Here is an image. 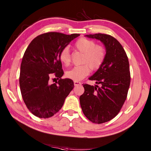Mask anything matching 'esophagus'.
I'll return each mask as SVG.
<instances>
[{
	"label": "esophagus",
	"instance_id": "1",
	"mask_svg": "<svg viewBox=\"0 0 151 151\" xmlns=\"http://www.w3.org/2000/svg\"><path fill=\"white\" fill-rule=\"evenodd\" d=\"M81 83L80 82H78V81H75L74 82V85H75V86H78V85H81Z\"/></svg>",
	"mask_w": 151,
	"mask_h": 151
}]
</instances>
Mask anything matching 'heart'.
Wrapping results in <instances>:
<instances>
[{
	"instance_id": "heart-1",
	"label": "heart",
	"mask_w": 151,
	"mask_h": 151,
	"mask_svg": "<svg viewBox=\"0 0 151 151\" xmlns=\"http://www.w3.org/2000/svg\"><path fill=\"white\" fill-rule=\"evenodd\" d=\"M76 49L84 53L82 63L75 66L66 73L67 78L74 81H80L87 76L93 70H97L102 65L106 57V50L103 46L97 45L95 41L81 37L75 43ZM60 60L64 65H68L71 60L69 49L64 47L60 52Z\"/></svg>"
}]
</instances>
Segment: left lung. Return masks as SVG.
Wrapping results in <instances>:
<instances>
[{"instance_id":"1","label":"left lung","mask_w":151,"mask_h":151,"mask_svg":"<svg viewBox=\"0 0 151 151\" xmlns=\"http://www.w3.org/2000/svg\"><path fill=\"white\" fill-rule=\"evenodd\" d=\"M86 36L102 41L106 50L102 65L89 78L97 85L82 84L84 93L80 97L85 116L92 123L101 124L116 116L126 101L130 84L129 62L123 46L110 35Z\"/></svg>"}]
</instances>
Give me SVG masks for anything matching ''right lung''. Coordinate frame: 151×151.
Returning <instances> with one entry per match:
<instances>
[{"label":"right lung","mask_w":151,"mask_h":151,"mask_svg":"<svg viewBox=\"0 0 151 151\" xmlns=\"http://www.w3.org/2000/svg\"><path fill=\"white\" fill-rule=\"evenodd\" d=\"M79 36L53 32L42 34L35 37L25 50L19 85L24 102L36 116L44 119L53 116L73 89L72 80L61 78L63 70L59 56L60 51ZM51 76L59 81L50 84Z\"/></svg>","instance_id":"add662e5"}]
</instances>
